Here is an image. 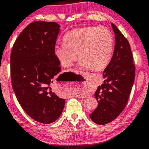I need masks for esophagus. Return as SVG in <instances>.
<instances>
[{
    "label": "esophagus",
    "instance_id": "34e87169",
    "mask_svg": "<svg viewBox=\"0 0 149 149\" xmlns=\"http://www.w3.org/2000/svg\"><path fill=\"white\" fill-rule=\"evenodd\" d=\"M88 81H84L82 82V83L79 84V87H80L82 90H86V88H87V86H88Z\"/></svg>",
    "mask_w": 149,
    "mask_h": 149
}]
</instances>
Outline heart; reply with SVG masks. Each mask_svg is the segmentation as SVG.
I'll list each match as a JSON object with an SVG mask.
<instances>
[{
    "label": "heart",
    "mask_w": 149,
    "mask_h": 149,
    "mask_svg": "<svg viewBox=\"0 0 149 149\" xmlns=\"http://www.w3.org/2000/svg\"><path fill=\"white\" fill-rule=\"evenodd\" d=\"M64 43L55 45L54 53L63 68H70L79 58L81 67L94 71L108 65L114 51L112 33L104 26H84L66 33Z\"/></svg>",
    "instance_id": "heart-1"
}]
</instances>
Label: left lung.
Listing matches in <instances>:
<instances>
[{"instance_id": "8db88e82", "label": "left lung", "mask_w": 149, "mask_h": 149, "mask_svg": "<svg viewBox=\"0 0 149 149\" xmlns=\"http://www.w3.org/2000/svg\"><path fill=\"white\" fill-rule=\"evenodd\" d=\"M116 43L112 59L103 73L104 83L95 92L97 106L90 115L96 124L110 123L127 104L135 77V66L128 41L112 23Z\"/></svg>"}]
</instances>
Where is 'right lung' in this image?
I'll return each mask as SVG.
<instances>
[{"label": "right lung", "mask_w": 149, "mask_h": 149, "mask_svg": "<svg viewBox=\"0 0 149 149\" xmlns=\"http://www.w3.org/2000/svg\"><path fill=\"white\" fill-rule=\"evenodd\" d=\"M60 25L35 21L24 29L10 54L12 87L20 105L35 121L50 124L63 112L65 101L57 96L56 79L63 74L54 53Z\"/></svg>", "instance_id": "right-lung-1"}]
</instances>
